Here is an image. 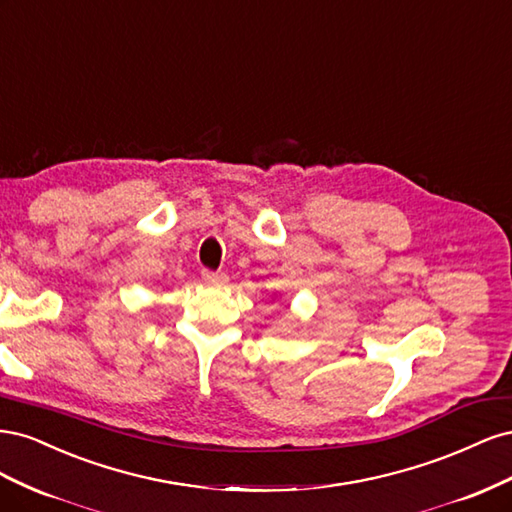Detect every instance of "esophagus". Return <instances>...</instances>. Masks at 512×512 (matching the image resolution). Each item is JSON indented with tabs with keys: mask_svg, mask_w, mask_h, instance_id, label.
I'll use <instances>...</instances> for the list:
<instances>
[{
	"mask_svg": "<svg viewBox=\"0 0 512 512\" xmlns=\"http://www.w3.org/2000/svg\"><path fill=\"white\" fill-rule=\"evenodd\" d=\"M203 277H205V282H209L211 286H224V284H228V275L226 273H222V271H203Z\"/></svg>",
	"mask_w": 512,
	"mask_h": 512,
	"instance_id": "34e87169",
	"label": "esophagus"
}]
</instances>
